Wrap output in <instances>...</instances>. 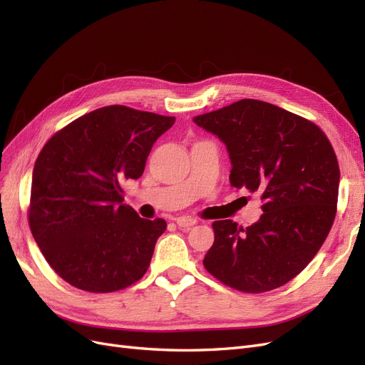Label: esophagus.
I'll return each mask as SVG.
<instances>
[{
	"label": "esophagus",
	"instance_id": "1",
	"mask_svg": "<svg viewBox=\"0 0 365 365\" xmlns=\"http://www.w3.org/2000/svg\"><path fill=\"white\" fill-rule=\"evenodd\" d=\"M175 222L180 228H190L196 224V220L193 217H178L175 220Z\"/></svg>",
	"mask_w": 365,
	"mask_h": 365
}]
</instances>
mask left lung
I'll return each mask as SVG.
<instances>
[{
  "instance_id": "1",
  "label": "left lung",
  "mask_w": 365,
  "mask_h": 365,
  "mask_svg": "<svg viewBox=\"0 0 365 365\" xmlns=\"http://www.w3.org/2000/svg\"><path fill=\"white\" fill-rule=\"evenodd\" d=\"M193 121L225 143L231 185L263 201L251 227L215 220L205 269L242 292L280 288L315 257L335 220L339 165L332 145L311 120L254 98Z\"/></svg>"
}]
</instances>
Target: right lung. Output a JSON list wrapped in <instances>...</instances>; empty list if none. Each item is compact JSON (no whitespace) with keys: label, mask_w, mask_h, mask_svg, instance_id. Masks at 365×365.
<instances>
[{"label":"right lung","mask_w":365,"mask_h":365,"mask_svg":"<svg viewBox=\"0 0 365 365\" xmlns=\"http://www.w3.org/2000/svg\"><path fill=\"white\" fill-rule=\"evenodd\" d=\"M173 123L103 106L58 130L39 152L29 225L50 267L74 288L115 292L146 274L168 224L123 204V182L140 178L153 143Z\"/></svg>","instance_id":"right-lung-1"}]
</instances>
